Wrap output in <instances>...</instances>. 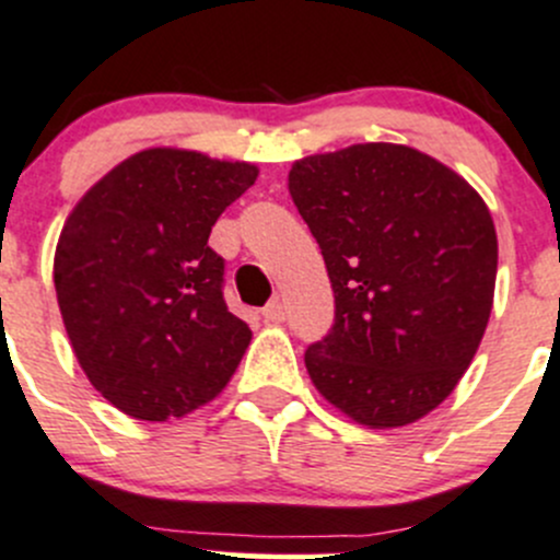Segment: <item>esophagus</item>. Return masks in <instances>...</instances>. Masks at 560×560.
Instances as JSON below:
<instances>
[{"label": "esophagus", "instance_id": "34e87169", "mask_svg": "<svg viewBox=\"0 0 560 560\" xmlns=\"http://www.w3.org/2000/svg\"><path fill=\"white\" fill-rule=\"evenodd\" d=\"M261 315H264V320H272V324L285 320V310H282V302H278V299H275V302H269L267 307L261 310Z\"/></svg>", "mask_w": 560, "mask_h": 560}]
</instances>
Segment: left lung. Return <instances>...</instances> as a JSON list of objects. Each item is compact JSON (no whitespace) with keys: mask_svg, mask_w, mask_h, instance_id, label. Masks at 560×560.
<instances>
[{"mask_svg":"<svg viewBox=\"0 0 560 560\" xmlns=\"http://www.w3.org/2000/svg\"><path fill=\"white\" fill-rule=\"evenodd\" d=\"M288 190L335 291L304 351L315 389L368 428H402L452 395L492 310L498 240L463 176L400 143L296 160Z\"/></svg>","mask_w":560,"mask_h":560,"instance_id":"1","label":"left lung"}]
</instances>
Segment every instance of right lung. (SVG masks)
<instances>
[{
	"label": "right lung",
	"mask_w": 560,
	"mask_h": 560,
	"mask_svg": "<svg viewBox=\"0 0 560 560\" xmlns=\"http://www.w3.org/2000/svg\"><path fill=\"white\" fill-rule=\"evenodd\" d=\"M256 176L250 163L147 149L70 212L54 256L65 329L94 389L127 417H185L242 362L250 326L225 304L209 234Z\"/></svg>",
	"instance_id": "right-lung-1"
}]
</instances>
